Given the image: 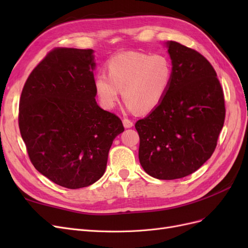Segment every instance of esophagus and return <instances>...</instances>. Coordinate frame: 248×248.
<instances>
[{
  "instance_id": "esophagus-1",
  "label": "esophagus",
  "mask_w": 248,
  "mask_h": 248,
  "mask_svg": "<svg viewBox=\"0 0 248 248\" xmlns=\"http://www.w3.org/2000/svg\"><path fill=\"white\" fill-rule=\"evenodd\" d=\"M123 125H124L125 128H130V127L133 126V122L131 121V120H129V119L124 118L123 119Z\"/></svg>"
}]
</instances>
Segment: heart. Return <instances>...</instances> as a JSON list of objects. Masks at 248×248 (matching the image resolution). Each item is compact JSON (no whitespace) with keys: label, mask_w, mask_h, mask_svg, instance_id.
<instances>
[{"label":"heart","mask_w":248,"mask_h":248,"mask_svg":"<svg viewBox=\"0 0 248 248\" xmlns=\"http://www.w3.org/2000/svg\"><path fill=\"white\" fill-rule=\"evenodd\" d=\"M107 72L97 74L94 88L101 106L110 109L119 100L120 90L129 109L151 111L168 94L172 80V66L161 54L148 55L126 51L112 56L107 62Z\"/></svg>","instance_id":"1"}]
</instances>
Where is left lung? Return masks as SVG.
I'll return each mask as SVG.
<instances>
[{"mask_svg": "<svg viewBox=\"0 0 248 248\" xmlns=\"http://www.w3.org/2000/svg\"><path fill=\"white\" fill-rule=\"evenodd\" d=\"M172 80L161 103L139 120V159L148 175L180 179L199 170L217 145L226 118L216 71L196 49L168 42Z\"/></svg>", "mask_w": 248, "mask_h": 248, "instance_id": "8db88e82", "label": "left lung"}]
</instances>
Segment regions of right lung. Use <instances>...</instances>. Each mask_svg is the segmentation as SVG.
Returning a JSON list of instances; mask_svg holds the SVG:
<instances>
[{"instance_id": "1", "label": "right lung", "mask_w": 248, "mask_h": 248, "mask_svg": "<svg viewBox=\"0 0 248 248\" xmlns=\"http://www.w3.org/2000/svg\"><path fill=\"white\" fill-rule=\"evenodd\" d=\"M92 54L51 49L30 73L19 100L18 126L30 160L69 189L102 177L112 140L124 131L121 119L95 100Z\"/></svg>"}]
</instances>
